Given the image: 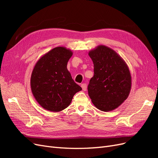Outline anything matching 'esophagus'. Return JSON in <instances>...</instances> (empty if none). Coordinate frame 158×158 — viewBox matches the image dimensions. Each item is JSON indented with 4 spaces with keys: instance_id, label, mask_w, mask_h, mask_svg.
Here are the masks:
<instances>
[{
    "instance_id": "1",
    "label": "esophagus",
    "mask_w": 158,
    "mask_h": 158,
    "mask_svg": "<svg viewBox=\"0 0 158 158\" xmlns=\"http://www.w3.org/2000/svg\"><path fill=\"white\" fill-rule=\"evenodd\" d=\"M81 87H82L83 91H86V89H87V85H86V84H82V85H81Z\"/></svg>"
}]
</instances>
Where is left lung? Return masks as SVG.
Wrapping results in <instances>:
<instances>
[{
	"label": "left lung",
	"mask_w": 158,
	"mask_h": 158,
	"mask_svg": "<svg viewBox=\"0 0 158 158\" xmlns=\"http://www.w3.org/2000/svg\"><path fill=\"white\" fill-rule=\"evenodd\" d=\"M88 55L94 66L88 95L95 107L111 111L120 106L130 94L132 79L128 66L117 52L106 45H98Z\"/></svg>",
	"instance_id": "1"
}]
</instances>
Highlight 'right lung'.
I'll list each match as a JSON object with an SVG mask.
<instances>
[{"mask_svg":"<svg viewBox=\"0 0 158 158\" xmlns=\"http://www.w3.org/2000/svg\"><path fill=\"white\" fill-rule=\"evenodd\" d=\"M73 54L64 47H55L43 55L33 67L31 92L37 103L47 111H63L69 106L74 94L82 90L67 69Z\"/></svg>","mask_w":158,"mask_h":158,"instance_id":"add662e5","label":"right lung"}]
</instances>
